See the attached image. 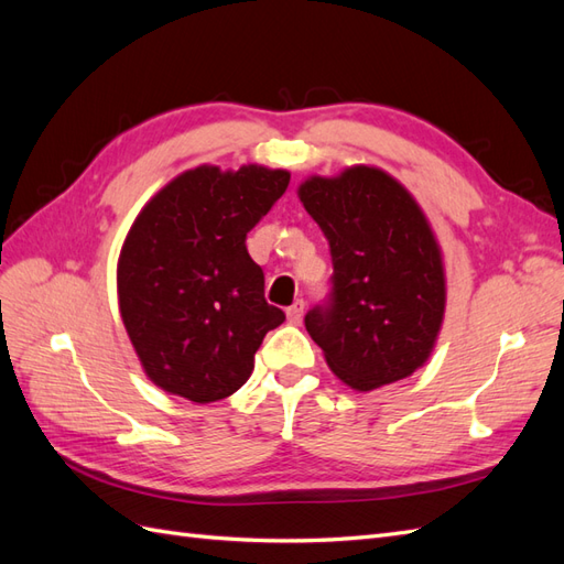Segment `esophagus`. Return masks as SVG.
Segmentation results:
<instances>
[{
    "mask_svg": "<svg viewBox=\"0 0 564 564\" xmlns=\"http://www.w3.org/2000/svg\"><path fill=\"white\" fill-rule=\"evenodd\" d=\"M285 314H288V322L300 324L302 322V314H305V300H295L293 305L285 310Z\"/></svg>",
    "mask_w": 564,
    "mask_h": 564,
    "instance_id": "34e87169",
    "label": "esophagus"
}]
</instances>
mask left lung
Segmentation results:
<instances>
[{"label": "left lung", "instance_id": "left-lung-1", "mask_svg": "<svg viewBox=\"0 0 564 564\" xmlns=\"http://www.w3.org/2000/svg\"><path fill=\"white\" fill-rule=\"evenodd\" d=\"M300 199L334 259L326 300L305 314L330 371L357 391L410 377L426 362L445 310L441 250L420 205L371 166L314 176Z\"/></svg>", "mask_w": 564, "mask_h": 564}]
</instances>
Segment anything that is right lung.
I'll use <instances>...</instances> for the list:
<instances>
[{"label":"right lung","mask_w":564,"mask_h":564,"mask_svg":"<svg viewBox=\"0 0 564 564\" xmlns=\"http://www.w3.org/2000/svg\"><path fill=\"white\" fill-rule=\"evenodd\" d=\"M291 183L288 171L197 166L159 191L128 230L119 305L144 373L193 402L234 395L283 310L264 297L248 234Z\"/></svg>","instance_id":"1"}]
</instances>
